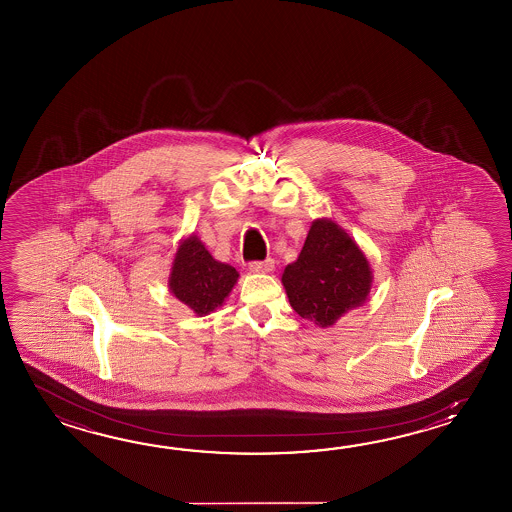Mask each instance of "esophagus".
Masks as SVG:
<instances>
[{
    "label": "esophagus",
    "instance_id": "esophagus-1",
    "mask_svg": "<svg viewBox=\"0 0 512 512\" xmlns=\"http://www.w3.org/2000/svg\"><path fill=\"white\" fill-rule=\"evenodd\" d=\"M249 269H251L252 272H261V274L271 272L272 269H274V260L267 258V260L263 261H252L251 265H249Z\"/></svg>",
    "mask_w": 512,
    "mask_h": 512
}]
</instances>
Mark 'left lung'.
<instances>
[{
  "instance_id": "left-lung-1",
  "label": "left lung",
  "mask_w": 512,
  "mask_h": 512,
  "mask_svg": "<svg viewBox=\"0 0 512 512\" xmlns=\"http://www.w3.org/2000/svg\"><path fill=\"white\" fill-rule=\"evenodd\" d=\"M370 261L346 230L331 219H315L298 260L283 271L282 283L298 315L329 327L360 307L370 294Z\"/></svg>"
}]
</instances>
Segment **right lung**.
Returning <instances> with one entry per match:
<instances>
[{"instance_id":"add662e5","label":"right lung","mask_w":512,"mask_h":512,"mask_svg":"<svg viewBox=\"0 0 512 512\" xmlns=\"http://www.w3.org/2000/svg\"><path fill=\"white\" fill-rule=\"evenodd\" d=\"M238 278L240 274L234 267L214 260L196 234H192L181 241L175 252L168 287L179 302L197 316H203L223 305Z\"/></svg>"}]
</instances>
